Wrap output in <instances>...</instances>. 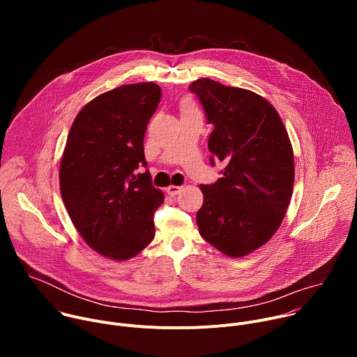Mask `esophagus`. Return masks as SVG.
Here are the masks:
<instances>
[{"label":"esophagus","mask_w":357,"mask_h":357,"mask_svg":"<svg viewBox=\"0 0 357 357\" xmlns=\"http://www.w3.org/2000/svg\"><path fill=\"white\" fill-rule=\"evenodd\" d=\"M167 192H168V195H171V196H176L179 192H182V186L171 185V186L167 188Z\"/></svg>","instance_id":"1"}]
</instances>
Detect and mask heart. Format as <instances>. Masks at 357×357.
Instances as JSON below:
<instances>
[{"mask_svg":"<svg viewBox=\"0 0 357 357\" xmlns=\"http://www.w3.org/2000/svg\"><path fill=\"white\" fill-rule=\"evenodd\" d=\"M196 112H199L197 110V107H196V105H195V101L192 100V98H183L182 101H181V113L182 114H186V113H196Z\"/></svg>","mask_w":357,"mask_h":357,"instance_id":"heart-1","label":"heart"}]
</instances>
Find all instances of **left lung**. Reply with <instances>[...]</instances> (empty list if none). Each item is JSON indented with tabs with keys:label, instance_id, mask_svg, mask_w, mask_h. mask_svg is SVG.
<instances>
[{
	"label": "left lung",
	"instance_id": "8db88e82",
	"mask_svg": "<svg viewBox=\"0 0 357 357\" xmlns=\"http://www.w3.org/2000/svg\"><path fill=\"white\" fill-rule=\"evenodd\" d=\"M213 126L211 162L226 167L200 185V236L233 259L266 244L278 230L292 196L294 152L282 120L260 94L208 77L189 84Z\"/></svg>",
	"mask_w": 357,
	"mask_h": 357
}]
</instances>
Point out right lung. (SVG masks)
Returning a JSON list of instances; mask_svg holds the SVG:
<instances>
[{"label": "right lung", "instance_id": "add662e5", "mask_svg": "<svg viewBox=\"0 0 357 357\" xmlns=\"http://www.w3.org/2000/svg\"><path fill=\"white\" fill-rule=\"evenodd\" d=\"M152 82L124 84L94 97L79 112L59 168L61 195L83 240L101 256L124 261L155 236L164 193L152 186L144 135L161 101Z\"/></svg>", "mask_w": 357, "mask_h": 357}]
</instances>
